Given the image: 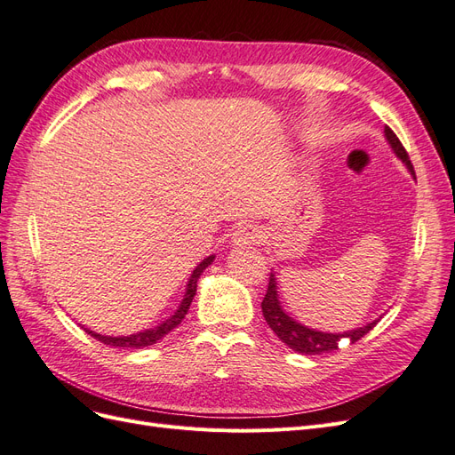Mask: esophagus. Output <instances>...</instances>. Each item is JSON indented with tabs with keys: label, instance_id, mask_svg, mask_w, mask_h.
<instances>
[{
	"label": "esophagus",
	"instance_id": "34e87169",
	"mask_svg": "<svg viewBox=\"0 0 455 455\" xmlns=\"http://www.w3.org/2000/svg\"><path fill=\"white\" fill-rule=\"evenodd\" d=\"M259 239H261V231L252 224L237 226V229L233 231V235H231L233 244H237V246H251V244H256Z\"/></svg>",
	"mask_w": 455,
	"mask_h": 455
}]
</instances>
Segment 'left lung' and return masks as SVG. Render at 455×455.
Returning <instances> with one entry per match:
<instances>
[{"mask_svg":"<svg viewBox=\"0 0 455 455\" xmlns=\"http://www.w3.org/2000/svg\"><path fill=\"white\" fill-rule=\"evenodd\" d=\"M385 139H387L389 146L393 148L395 156L401 159L406 169L410 171V174L416 178L414 167H411L410 157L406 154L404 146L401 144V140L396 139V134L389 129L385 127ZM261 313L266 316V323L269 324V328L273 330L277 338L286 343L288 347L301 353V355H321V353H330V351H336L338 349V343L341 339H349L351 343L359 341L363 336H366L371 328H374L379 319L371 321L361 328H355V330H347V332H338V334H330V332H321V330H315L309 326H304L301 323L294 321L292 316H288L284 313V309L281 307V301H279V294H277V279H275V275H269V284H267V292L264 301H261Z\"/></svg>","mask_w":455,"mask_h":455,"instance_id":"1","label":"left lung"}]
</instances>
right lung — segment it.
I'll return each instance as SVG.
<instances>
[{
    "instance_id": "obj_1",
    "label": "right lung",
    "mask_w": 455,
    "mask_h": 455,
    "mask_svg": "<svg viewBox=\"0 0 455 455\" xmlns=\"http://www.w3.org/2000/svg\"><path fill=\"white\" fill-rule=\"evenodd\" d=\"M214 261V254L212 256H206L203 261H199V266L194 269V273H191V277L188 281V286H186V294H184V299L180 301V306H178V309L174 311V315H171L167 321H163L161 324L154 326V328H148V330H142V332H136V334H131V336H104V334H99V332H92V330L85 328V332L91 334L94 339H99L102 343H106V346H112V347H134V349H142V347H148V346H154V343H157L159 339H163L164 336H167L169 332H172V330L182 323V319L186 316L189 306H191V299H194L196 292H197V281L201 277V273L209 267Z\"/></svg>"
}]
</instances>
